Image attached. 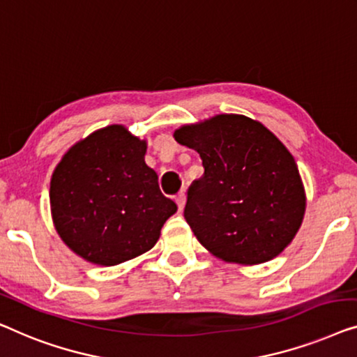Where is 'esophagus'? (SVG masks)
Here are the masks:
<instances>
[{
  "label": "esophagus",
  "mask_w": 357,
  "mask_h": 357,
  "mask_svg": "<svg viewBox=\"0 0 357 357\" xmlns=\"http://www.w3.org/2000/svg\"><path fill=\"white\" fill-rule=\"evenodd\" d=\"M174 200H176L178 208L183 210V208H184V204H185V194H184V190H181V192H178L176 197H174Z\"/></svg>",
  "instance_id": "1"
}]
</instances>
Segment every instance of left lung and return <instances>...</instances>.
I'll return each instance as SVG.
<instances>
[{"label":"left lung","instance_id":"1","mask_svg":"<svg viewBox=\"0 0 357 357\" xmlns=\"http://www.w3.org/2000/svg\"><path fill=\"white\" fill-rule=\"evenodd\" d=\"M174 139L197 150L202 178L188 189L184 218L217 257L262 264L293 241L305 194L293 155L270 130L241 114L183 126Z\"/></svg>","mask_w":357,"mask_h":357}]
</instances>
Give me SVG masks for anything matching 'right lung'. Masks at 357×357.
Here are the masks:
<instances>
[{
	"mask_svg": "<svg viewBox=\"0 0 357 357\" xmlns=\"http://www.w3.org/2000/svg\"><path fill=\"white\" fill-rule=\"evenodd\" d=\"M144 140L108 126L80 140L58 163L50 185L58 234L89 262L118 265L147 252L176 212L145 165Z\"/></svg>",
	"mask_w": 357,
	"mask_h": 357,
	"instance_id": "1",
	"label": "right lung"
}]
</instances>
